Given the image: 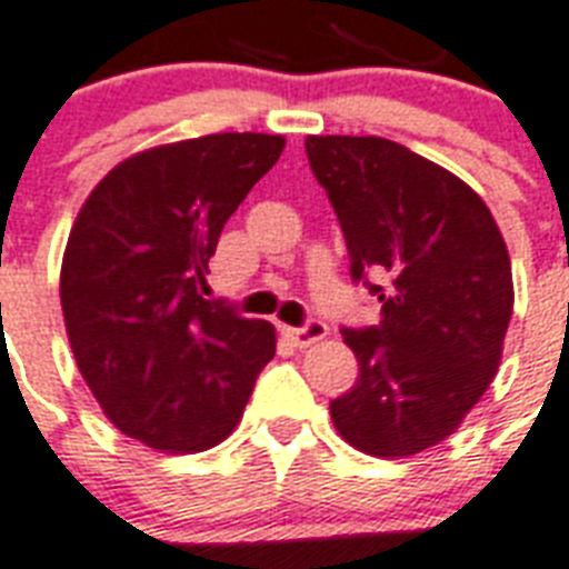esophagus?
<instances>
[{
  "label": "esophagus",
  "mask_w": 569,
  "mask_h": 569,
  "mask_svg": "<svg viewBox=\"0 0 569 569\" xmlns=\"http://www.w3.org/2000/svg\"><path fill=\"white\" fill-rule=\"evenodd\" d=\"M283 333L298 346V349H307V346L325 340V337H328V328H325L322 322H310L303 325V328H283Z\"/></svg>",
  "instance_id": "esophagus-1"
}]
</instances>
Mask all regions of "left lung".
I'll use <instances>...</instances> for the list:
<instances>
[{
    "instance_id": "left-lung-1",
    "label": "left lung",
    "mask_w": 569,
    "mask_h": 569,
    "mask_svg": "<svg viewBox=\"0 0 569 569\" xmlns=\"http://www.w3.org/2000/svg\"><path fill=\"white\" fill-rule=\"evenodd\" d=\"M303 146L352 277H390L370 286L381 322L342 333L358 381L331 400L333 427L370 457H415L453 436L496 379L513 316L510 253L487 202L400 142L331 133Z\"/></svg>"
}]
</instances>
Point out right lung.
<instances>
[{"label": "right lung", "instance_id": "obj_1", "mask_svg": "<svg viewBox=\"0 0 569 569\" xmlns=\"http://www.w3.org/2000/svg\"><path fill=\"white\" fill-rule=\"evenodd\" d=\"M283 146L208 133L137 151L73 220L59 277L71 352L112 427L158 453L220 445L274 358V325L202 289L223 223Z\"/></svg>", "mask_w": 569, "mask_h": 569}]
</instances>
